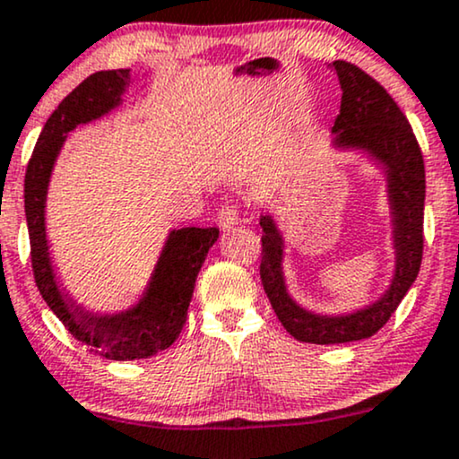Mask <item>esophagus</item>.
<instances>
[{"label":"esophagus","mask_w":459,"mask_h":459,"mask_svg":"<svg viewBox=\"0 0 459 459\" xmlns=\"http://www.w3.org/2000/svg\"><path fill=\"white\" fill-rule=\"evenodd\" d=\"M215 222H218L220 229L229 230L233 229L235 224H239V209H237V205H222L218 209V215H215Z\"/></svg>","instance_id":"esophagus-1"}]
</instances>
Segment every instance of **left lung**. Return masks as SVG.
<instances>
[{"instance_id": "obj_1", "label": "left lung", "mask_w": 459, "mask_h": 459, "mask_svg": "<svg viewBox=\"0 0 459 459\" xmlns=\"http://www.w3.org/2000/svg\"><path fill=\"white\" fill-rule=\"evenodd\" d=\"M342 87L340 115L333 124V145L361 149L383 167L394 224L395 272L389 289L369 306L340 316H323L297 306L286 290L282 233L272 215H261L263 289L280 323L295 340L310 344H344L372 338L391 318L417 280L423 258L425 167L421 147L387 90L349 62L331 64Z\"/></svg>"}]
</instances>
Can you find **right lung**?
Here are the masks:
<instances>
[{
    "label": "right lung",
    "instance_id": "obj_1",
    "mask_svg": "<svg viewBox=\"0 0 459 459\" xmlns=\"http://www.w3.org/2000/svg\"><path fill=\"white\" fill-rule=\"evenodd\" d=\"M128 85L130 70H102L87 76L47 119L25 173V218L38 290L55 316L70 331L72 338L85 344L90 352L115 361L147 359L169 349L179 338L195 292L196 275L205 263L209 247L218 241L220 235L215 226H187L170 230L145 292L136 306L124 312H85L59 289L44 224V207L55 160L68 139V132L119 107L121 93Z\"/></svg>",
    "mask_w": 459,
    "mask_h": 459
}]
</instances>
